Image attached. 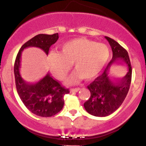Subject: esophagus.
<instances>
[{
  "mask_svg": "<svg viewBox=\"0 0 146 146\" xmlns=\"http://www.w3.org/2000/svg\"><path fill=\"white\" fill-rule=\"evenodd\" d=\"M80 90V88H72V89H70V92H78Z\"/></svg>",
  "mask_w": 146,
  "mask_h": 146,
  "instance_id": "34e87169",
  "label": "esophagus"
}]
</instances>
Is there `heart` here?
<instances>
[{"label":"heart","mask_w":146,"mask_h":146,"mask_svg":"<svg viewBox=\"0 0 146 146\" xmlns=\"http://www.w3.org/2000/svg\"><path fill=\"white\" fill-rule=\"evenodd\" d=\"M110 55V48L104 44L78 38L64 43L61 53H50L48 65L53 76L58 80H64L67 76L73 64L77 72L72 80L83 77L89 80L102 70Z\"/></svg>","instance_id":"b5f03b06"}]
</instances>
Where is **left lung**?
I'll return each mask as SVG.
<instances>
[{"label":"left lung","mask_w":146,"mask_h":146,"mask_svg":"<svg viewBox=\"0 0 146 146\" xmlns=\"http://www.w3.org/2000/svg\"><path fill=\"white\" fill-rule=\"evenodd\" d=\"M112 50L113 56L102 74L88 86L90 98L84 103L85 110L95 117H107L116 111L126 98L131 81L132 68L126 50L114 39L105 36ZM125 64L126 75L120 79H114L110 71L111 66Z\"/></svg>","instance_id":"left-lung-1"}]
</instances>
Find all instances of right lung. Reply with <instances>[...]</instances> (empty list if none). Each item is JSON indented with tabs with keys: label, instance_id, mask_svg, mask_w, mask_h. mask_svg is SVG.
Here are the masks:
<instances>
[{
	"label": "right lung",
	"instance_id": "1",
	"mask_svg": "<svg viewBox=\"0 0 146 146\" xmlns=\"http://www.w3.org/2000/svg\"><path fill=\"white\" fill-rule=\"evenodd\" d=\"M58 39V33L36 35L22 46L15 62V79L19 97L31 112L39 117H52L59 112L64 107V95L69 93V90L52 78L48 73L36 83L26 82L20 72L22 51L28 47H38L48 55L50 46Z\"/></svg>",
	"mask_w": 146,
	"mask_h": 146
}]
</instances>
